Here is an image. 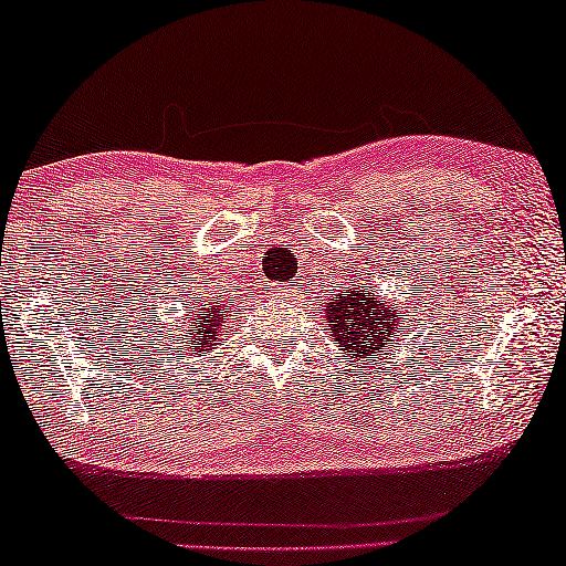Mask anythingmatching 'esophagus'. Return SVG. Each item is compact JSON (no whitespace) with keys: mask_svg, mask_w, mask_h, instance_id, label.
<instances>
[{"mask_svg":"<svg viewBox=\"0 0 566 566\" xmlns=\"http://www.w3.org/2000/svg\"><path fill=\"white\" fill-rule=\"evenodd\" d=\"M293 289H296V285H289V289H277V296H283V293H293Z\"/></svg>","mask_w":566,"mask_h":566,"instance_id":"esophagus-1","label":"esophagus"}]
</instances>
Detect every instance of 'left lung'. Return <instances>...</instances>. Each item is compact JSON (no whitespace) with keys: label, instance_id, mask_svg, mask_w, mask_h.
<instances>
[{"label":"left lung","instance_id":"obj_1","mask_svg":"<svg viewBox=\"0 0 566 566\" xmlns=\"http://www.w3.org/2000/svg\"><path fill=\"white\" fill-rule=\"evenodd\" d=\"M337 289L319 310L329 322L337 350L354 361H377L406 329V310L390 298H379L371 283L354 281Z\"/></svg>","mask_w":566,"mask_h":566}]
</instances>
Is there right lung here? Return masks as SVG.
<instances>
[{"mask_svg":"<svg viewBox=\"0 0 566 566\" xmlns=\"http://www.w3.org/2000/svg\"><path fill=\"white\" fill-rule=\"evenodd\" d=\"M233 298H212L208 296L205 301H195L192 306L187 310V317L181 322L179 335L181 343H185V350H212V346H218L220 333L226 329V319H229Z\"/></svg>","mask_w":566,"mask_h":566,"instance_id":"right-lung-1","label":"right lung"}]
</instances>
